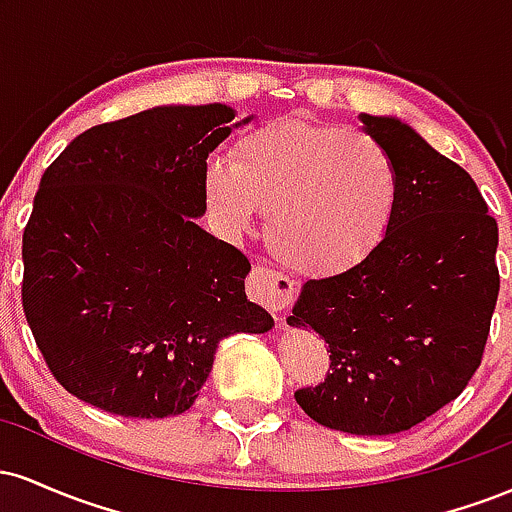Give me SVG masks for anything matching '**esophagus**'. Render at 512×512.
Masks as SVG:
<instances>
[{"label": "esophagus", "instance_id": "34e87169", "mask_svg": "<svg viewBox=\"0 0 512 512\" xmlns=\"http://www.w3.org/2000/svg\"><path fill=\"white\" fill-rule=\"evenodd\" d=\"M248 291L250 298H255L257 303L264 305L269 313H281L284 308H289L293 301V284L291 279H286L284 274L274 272V269L255 267L248 279Z\"/></svg>", "mask_w": 512, "mask_h": 512}]
</instances>
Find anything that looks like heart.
Listing matches in <instances>:
<instances>
[{
    "label": "heart",
    "mask_w": 512,
    "mask_h": 512,
    "mask_svg": "<svg viewBox=\"0 0 512 512\" xmlns=\"http://www.w3.org/2000/svg\"><path fill=\"white\" fill-rule=\"evenodd\" d=\"M397 161L378 139L337 125L276 120L243 134L233 161L211 158L202 197L216 226L245 233L267 211L286 267L332 276L378 248L399 204Z\"/></svg>",
    "instance_id": "1"
}]
</instances>
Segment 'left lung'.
<instances>
[{
	"mask_svg": "<svg viewBox=\"0 0 512 512\" xmlns=\"http://www.w3.org/2000/svg\"><path fill=\"white\" fill-rule=\"evenodd\" d=\"M397 161L399 204L378 248L310 279L286 317L330 344L325 383L296 392L317 424L354 436L409 431L477 373L498 298V226L477 182L392 115H358Z\"/></svg>",
	"mask_w": 512,
	"mask_h": 512,
	"instance_id": "1",
	"label": "left lung"
}]
</instances>
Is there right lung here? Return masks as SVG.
Masks as SVG:
<instances>
[{
  "mask_svg": "<svg viewBox=\"0 0 512 512\" xmlns=\"http://www.w3.org/2000/svg\"><path fill=\"white\" fill-rule=\"evenodd\" d=\"M252 120L226 103L156 105L86 129L43 173L23 231V313L81 402L182 414L221 339L274 327L245 296L250 262L197 223L209 154Z\"/></svg>",
  "mask_w": 512,
  "mask_h": 512,
  "instance_id": "obj_1",
  "label": "right lung"
}]
</instances>
